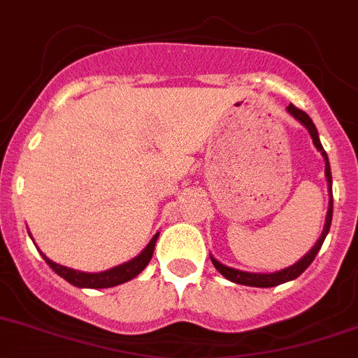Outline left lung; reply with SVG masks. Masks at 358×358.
I'll return each mask as SVG.
<instances>
[{"instance_id": "left-lung-1", "label": "left lung", "mask_w": 358, "mask_h": 358, "mask_svg": "<svg viewBox=\"0 0 358 358\" xmlns=\"http://www.w3.org/2000/svg\"><path fill=\"white\" fill-rule=\"evenodd\" d=\"M287 110L290 112L292 115H294L295 119H297L301 124H304L306 128H308L309 135H311L313 138V144H315V148L318 149L320 152H322L323 159H325V177H327V185H329V189H330V200H329V210H327V217H325V227H323V232L322 236H320V239L316 241L315 246L311 248V250L308 251V253L304 255V257L301 258V260L297 262V264L290 265V267L283 268V271H278V272H271V274H258V272H244V271H239V268H232V267H227V265H223L221 262H217L216 258L210 257V262H213L214 267L217 268V272H220L221 275H224V278L228 279V281H232V283H237V285H246V287H257V288H271V287H278V285L281 283H287V281H292V279L299 278V275L302 274V272L306 271V268L311 265V262L315 260L316 253L320 251V248H322L323 241H325L327 234H329L330 230V223H332V173H330V165H329V158H327V152L325 149H323L322 142H320V137H318V131H316V126L313 124L311 117H309L308 114H306L304 110H301V108L294 107V105H288Z\"/></svg>"}]
</instances>
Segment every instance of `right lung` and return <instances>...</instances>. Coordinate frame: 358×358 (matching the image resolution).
<instances>
[{
    "label": "right lung",
    "instance_id": "right-lung-1",
    "mask_svg": "<svg viewBox=\"0 0 358 358\" xmlns=\"http://www.w3.org/2000/svg\"><path fill=\"white\" fill-rule=\"evenodd\" d=\"M158 234H155L151 241H149L148 246L144 248L138 257H135L134 260L126 262V264L117 265V267H112L108 271L103 272H80V271H75V268H68L64 265L56 264V262L49 260L45 255L42 253L43 260L47 262L50 268L56 272L57 275H61L63 279H66L68 283L73 285V287H79V288H110V287H117V285L126 283V281H130V279L137 278L142 271L145 268V265L151 262L152 258V251H155V244L158 241ZM33 239V237H31Z\"/></svg>",
    "mask_w": 358,
    "mask_h": 358
}]
</instances>
